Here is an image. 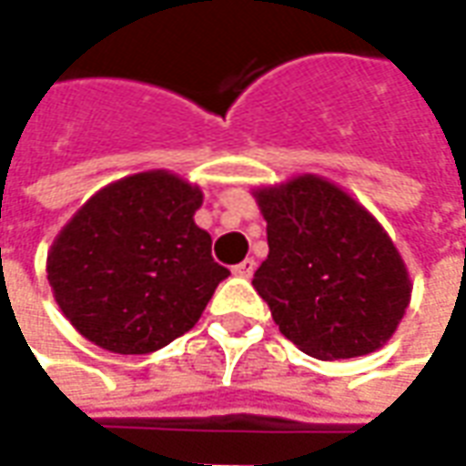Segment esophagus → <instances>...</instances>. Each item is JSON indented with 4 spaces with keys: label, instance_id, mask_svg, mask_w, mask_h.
I'll use <instances>...</instances> for the list:
<instances>
[{
    "label": "esophagus",
    "instance_id": "1",
    "mask_svg": "<svg viewBox=\"0 0 466 466\" xmlns=\"http://www.w3.org/2000/svg\"><path fill=\"white\" fill-rule=\"evenodd\" d=\"M254 269H257V262H254L252 257H247L244 262H239L237 267H234L232 272L237 274V277H252Z\"/></svg>",
    "mask_w": 466,
    "mask_h": 466
}]
</instances>
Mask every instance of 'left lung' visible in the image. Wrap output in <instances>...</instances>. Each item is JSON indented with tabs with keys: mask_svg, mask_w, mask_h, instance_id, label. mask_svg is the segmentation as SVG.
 <instances>
[{
	"mask_svg": "<svg viewBox=\"0 0 466 466\" xmlns=\"http://www.w3.org/2000/svg\"><path fill=\"white\" fill-rule=\"evenodd\" d=\"M252 197L269 244L252 284L279 332L324 361L390 342L410 307L411 279L380 219L319 174L254 187Z\"/></svg>",
	"mask_w": 466,
	"mask_h": 466,
	"instance_id": "1",
	"label": "left lung"
}]
</instances>
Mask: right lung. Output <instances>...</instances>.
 Listing matches in <instances>:
<instances>
[{"instance_id": "add662e5", "label": "right lung", "mask_w": 466, "mask_h": 466, "mask_svg": "<svg viewBox=\"0 0 466 466\" xmlns=\"http://www.w3.org/2000/svg\"><path fill=\"white\" fill-rule=\"evenodd\" d=\"M204 194L167 169L106 184L46 252L59 309L85 339L115 354H149L199 322L229 269L194 222Z\"/></svg>"}]
</instances>
